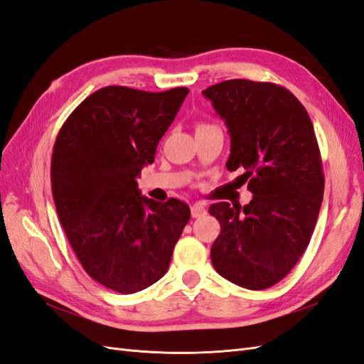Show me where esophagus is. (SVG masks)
<instances>
[{
  "instance_id": "esophagus-1",
  "label": "esophagus",
  "mask_w": 364,
  "mask_h": 364,
  "mask_svg": "<svg viewBox=\"0 0 364 364\" xmlns=\"http://www.w3.org/2000/svg\"><path fill=\"white\" fill-rule=\"evenodd\" d=\"M191 212H192V217L193 218H198L201 215L206 213V204L204 203H193L191 206Z\"/></svg>"
}]
</instances>
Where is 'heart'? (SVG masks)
I'll return each instance as SVG.
<instances>
[{
	"label": "heart",
	"instance_id": "1",
	"mask_svg": "<svg viewBox=\"0 0 364 364\" xmlns=\"http://www.w3.org/2000/svg\"><path fill=\"white\" fill-rule=\"evenodd\" d=\"M206 126H209V124H198V127H206Z\"/></svg>",
	"mask_w": 364,
	"mask_h": 364
}]
</instances>
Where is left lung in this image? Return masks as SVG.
Listing matches in <instances>:
<instances>
[{
    "mask_svg": "<svg viewBox=\"0 0 364 364\" xmlns=\"http://www.w3.org/2000/svg\"><path fill=\"white\" fill-rule=\"evenodd\" d=\"M230 134L226 167L254 193L249 204L209 208L221 230L210 259L241 287L283 279L303 255L318 218L324 175L312 121L292 92L275 82L228 80L203 90Z\"/></svg>",
    "mask_w": 364,
    "mask_h": 364,
    "instance_id": "8db88e82",
    "label": "left lung"
}]
</instances>
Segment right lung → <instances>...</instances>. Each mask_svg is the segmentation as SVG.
<instances>
[{
	"mask_svg": "<svg viewBox=\"0 0 364 364\" xmlns=\"http://www.w3.org/2000/svg\"><path fill=\"white\" fill-rule=\"evenodd\" d=\"M188 93L102 87L55 139L50 180L60 223L89 277L115 292L158 282L191 218L186 203L141 197L136 183Z\"/></svg>",
	"mask_w": 364,
	"mask_h": 364,
	"instance_id": "1",
	"label": "right lung"
}]
</instances>
